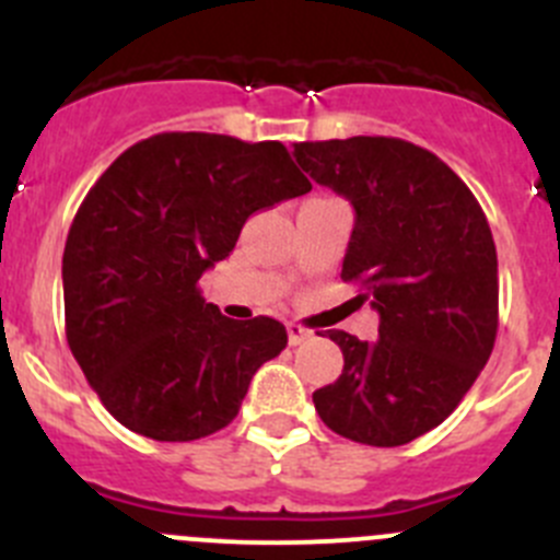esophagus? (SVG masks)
I'll return each mask as SVG.
<instances>
[{
	"label": "esophagus",
	"instance_id": "obj_1",
	"mask_svg": "<svg viewBox=\"0 0 560 560\" xmlns=\"http://www.w3.org/2000/svg\"><path fill=\"white\" fill-rule=\"evenodd\" d=\"M287 336H290V345H301V341H306L312 336V330L298 323H290L287 325Z\"/></svg>",
	"mask_w": 560,
	"mask_h": 560
}]
</instances>
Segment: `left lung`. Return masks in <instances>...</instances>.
Wrapping results in <instances>:
<instances>
[{
	"instance_id": "obj_1",
	"label": "left lung",
	"mask_w": 560,
	"mask_h": 560,
	"mask_svg": "<svg viewBox=\"0 0 560 560\" xmlns=\"http://www.w3.org/2000/svg\"><path fill=\"white\" fill-rule=\"evenodd\" d=\"M295 161L355 210L341 279L363 287L380 334L328 330L345 369L314 390L325 427L405 446L463 401L498 334V254L470 188L430 150L394 136L295 144Z\"/></svg>"
}]
</instances>
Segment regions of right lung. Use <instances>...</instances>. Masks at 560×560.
Instances as JSON below:
<instances>
[{"instance_id":"right-lung-1","label":"right lung","mask_w":560,"mask_h":560,"mask_svg":"<svg viewBox=\"0 0 560 560\" xmlns=\"http://www.w3.org/2000/svg\"><path fill=\"white\" fill-rule=\"evenodd\" d=\"M306 191L281 142L197 130L150 136L97 177L65 243V336L119 424L186 443L237 416L287 330L224 317L199 279L230 257L248 215Z\"/></svg>"}]
</instances>
